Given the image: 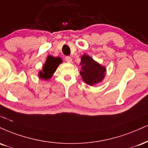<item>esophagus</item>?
Segmentation results:
<instances>
[{"instance_id": "obj_1", "label": "esophagus", "mask_w": 148, "mask_h": 148, "mask_svg": "<svg viewBox=\"0 0 148 148\" xmlns=\"http://www.w3.org/2000/svg\"><path fill=\"white\" fill-rule=\"evenodd\" d=\"M65 60H66L67 63H71L72 62V58L70 56H66L65 57Z\"/></svg>"}]
</instances>
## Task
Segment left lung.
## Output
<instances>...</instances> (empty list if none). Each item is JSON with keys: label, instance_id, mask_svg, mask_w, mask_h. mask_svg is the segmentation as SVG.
I'll return each instance as SVG.
<instances>
[{"label": "left lung", "instance_id": "left-lung-1", "mask_svg": "<svg viewBox=\"0 0 148 148\" xmlns=\"http://www.w3.org/2000/svg\"><path fill=\"white\" fill-rule=\"evenodd\" d=\"M80 74L86 84L93 86L101 83L106 76V68L94 60L91 56L84 54L81 56Z\"/></svg>", "mask_w": 148, "mask_h": 148}]
</instances>
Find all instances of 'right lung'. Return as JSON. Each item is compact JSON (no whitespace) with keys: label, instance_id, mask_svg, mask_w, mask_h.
<instances>
[{"label":"right lung","instance_id":"obj_1","mask_svg":"<svg viewBox=\"0 0 148 148\" xmlns=\"http://www.w3.org/2000/svg\"><path fill=\"white\" fill-rule=\"evenodd\" d=\"M63 63V60L60 57H54L49 55L47 57L45 63L42 66V70L38 72L40 79L48 80L51 79L54 73L56 72V68L60 63Z\"/></svg>","mask_w":148,"mask_h":148}]
</instances>
